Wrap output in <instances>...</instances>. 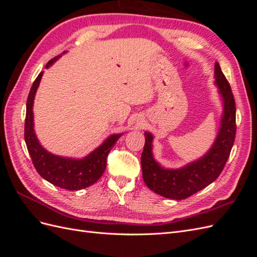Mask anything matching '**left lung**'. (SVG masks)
Returning a JSON list of instances; mask_svg holds the SVG:
<instances>
[{
    "label": "left lung",
    "mask_w": 257,
    "mask_h": 257,
    "mask_svg": "<svg viewBox=\"0 0 257 257\" xmlns=\"http://www.w3.org/2000/svg\"><path fill=\"white\" fill-rule=\"evenodd\" d=\"M214 84L222 102L220 124L213 144L200 158L179 168L164 167L154 159V135L145 132L143 178L148 188L163 197L176 200L190 197L212 183L226 164L236 135V106L230 85L217 62L214 64Z\"/></svg>",
    "instance_id": "left-lung-1"
}]
</instances>
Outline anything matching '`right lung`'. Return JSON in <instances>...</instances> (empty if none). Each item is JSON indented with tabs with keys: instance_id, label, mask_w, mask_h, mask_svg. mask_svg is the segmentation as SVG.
<instances>
[{
	"instance_id": "add662e5",
	"label": "right lung",
	"mask_w": 257,
	"mask_h": 257,
	"mask_svg": "<svg viewBox=\"0 0 257 257\" xmlns=\"http://www.w3.org/2000/svg\"><path fill=\"white\" fill-rule=\"evenodd\" d=\"M66 52V51H65ZM63 52V54L65 53ZM60 56L50 60L46 68H49ZM44 72L37 76L32 88L30 90L27 100V115L25 124V139L28 151L37 173L45 180L61 189L69 191H79L94 184L102 177L106 168L107 155L118 139L124 134H111L94 150L83 158H69L57 155L46 150L41 145L34 130V98L40 87Z\"/></svg>"
}]
</instances>
